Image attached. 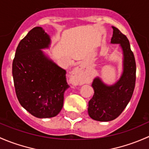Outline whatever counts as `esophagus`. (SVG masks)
<instances>
[{
  "label": "esophagus",
  "mask_w": 149,
  "mask_h": 149,
  "mask_svg": "<svg viewBox=\"0 0 149 149\" xmlns=\"http://www.w3.org/2000/svg\"><path fill=\"white\" fill-rule=\"evenodd\" d=\"M85 67V65L84 63H80L76 68L74 69V71L72 73V79L73 82H79V77L80 74H82V70Z\"/></svg>",
  "instance_id": "esophagus-1"
}]
</instances>
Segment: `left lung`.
<instances>
[{
    "mask_svg": "<svg viewBox=\"0 0 149 149\" xmlns=\"http://www.w3.org/2000/svg\"><path fill=\"white\" fill-rule=\"evenodd\" d=\"M113 29L111 43L120 44L123 52V72L115 85L108 86L99 77L93 80L94 95L89 101L88 114L97 121H110L122 113L133 95L136 85V65L130 43L125 34L116 27Z\"/></svg>",
    "mask_w": 149,
    "mask_h": 149,
    "instance_id": "8db88e82",
    "label": "left lung"
}]
</instances>
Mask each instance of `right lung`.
Masks as SVG:
<instances>
[{"mask_svg": "<svg viewBox=\"0 0 149 149\" xmlns=\"http://www.w3.org/2000/svg\"><path fill=\"white\" fill-rule=\"evenodd\" d=\"M50 38L35 27L21 39L12 64L15 91L20 104L32 116L47 118L57 116L63 107L64 91L70 87L66 71L44 54Z\"/></svg>", "mask_w": 149, "mask_h": 149, "instance_id": "right-lung-1", "label": "right lung"}]
</instances>
